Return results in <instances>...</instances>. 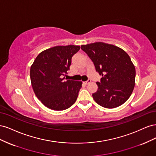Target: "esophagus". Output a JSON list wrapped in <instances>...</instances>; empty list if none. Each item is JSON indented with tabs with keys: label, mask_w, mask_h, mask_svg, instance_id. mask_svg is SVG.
<instances>
[{
	"label": "esophagus",
	"mask_w": 156,
	"mask_h": 156,
	"mask_svg": "<svg viewBox=\"0 0 156 156\" xmlns=\"http://www.w3.org/2000/svg\"><path fill=\"white\" fill-rule=\"evenodd\" d=\"M90 82H91V80H90V79H88L87 81L84 82V83H85L86 84H89Z\"/></svg>",
	"instance_id": "obj_1"
}]
</instances>
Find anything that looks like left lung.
<instances>
[{
	"instance_id": "obj_1",
	"label": "left lung",
	"mask_w": 156,
	"mask_h": 156,
	"mask_svg": "<svg viewBox=\"0 0 156 156\" xmlns=\"http://www.w3.org/2000/svg\"><path fill=\"white\" fill-rule=\"evenodd\" d=\"M102 77L92 97L98 105L107 108L124 103L133 90L135 68L129 56L119 47L96 42L81 45Z\"/></svg>"
}]
</instances>
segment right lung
Here are the masks:
<instances>
[{
  "mask_svg": "<svg viewBox=\"0 0 156 156\" xmlns=\"http://www.w3.org/2000/svg\"><path fill=\"white\" fill-rule=\"evenodd\" d=\"M80 46H55L37 56L30 67V81L36 97L43 104L55 111H63L77 100L81 81L65 80L72 56Z\"/></svg>",
  "mask_w": 156,
  "mask_h": 156,
  "instance_id": "obj_1",
  "label": "right lung"
}]
</instances>
